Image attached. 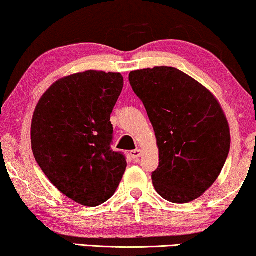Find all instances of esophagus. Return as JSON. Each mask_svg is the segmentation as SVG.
Instances as JSON below:
<instances>
[{"mask_svg":"<svg viewBox=\"0 0 256 256\" xmlns=\"http://www.w3.org/2000/svg\"><path fill=\"white\" fill-rule=\"evenodd\" d=\"M130 156H132V158H134V160H136V158H138V157H141V155H142V152L140 149H135V150H132L130 152Z\"/></svg>","mask_w":256,"mask_h":256,"instance_id":"34e87169","label":"esophagus"}]
</instances>
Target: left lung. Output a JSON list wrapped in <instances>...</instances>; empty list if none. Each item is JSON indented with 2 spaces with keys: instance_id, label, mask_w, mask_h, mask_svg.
<instances>
[{
  "instance_id": "obj_1",
  "label": "left lung",
  "mask_w": 256,
  "mask_h": 256,
  "mask_svg": "<svg viewBox=\"0 0 256 256\" xmlns=\"http://www.w3.org/2000/svg\"><path fill=\"white\" fill-rule=\"evenodd\" d=\"M160 150L154 188L174 204L194 200L222 172L230 152L228 122L218 100L194 78L160 66L129 73Z\"/></svg>"
}]
</instances>
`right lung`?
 <instances>
[{
    "mask_svg": "<svg viewBox=\"0 0 256 256\" xmlns=\"http://www.w3.org/2000/svg\"><path fill=\"white\" fill-rule=\"evenodd\" d=\"M122 88L120 73H76L56 82L34 110L31 146L38 166L84 206L107 202L127 168L124 152L112 149L110 114Z\"/></svg>",
    "mask_w": 256,
    "mask_h": 256,
    "instance_id": "right-lung-1",
    "label": "right lung"
}]
</instances>
